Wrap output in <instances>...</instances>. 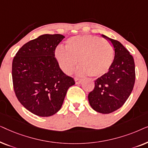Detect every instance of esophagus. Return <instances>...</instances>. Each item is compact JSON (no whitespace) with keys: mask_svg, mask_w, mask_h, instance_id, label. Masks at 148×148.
<instances>
[{"mask_svg":"<svg viewBox=\"0 0 148 148\" xmlns=\"http://www.w3.org/2000/svg\"><path fill=\"white\" fill-rule=\"evenodd\" d=\"M75 82L76 84H80L82 82V79H79V78H75Z\"/></svg>","mask_w":148,"mask_h":148,"instance_id":"esophagus-1","label":"esophagus"}]
</instances>
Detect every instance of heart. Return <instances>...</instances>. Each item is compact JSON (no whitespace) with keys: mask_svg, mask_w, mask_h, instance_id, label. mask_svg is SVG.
<instances>
[{"mask_svg":"<svg viewBox=\"0 0 148 148\" xmlns=\"http://www.w3.org/2000/svg\"><path fill=\"white\" fill-rule=\"evenodd\" d=\"M64 49L58 48L55 58L66 74L73 71L79 60V74L100 77L110 69L113 61V48L102 38L94 36H75L66 40Z\"/></svg>","mask_w":148,"mask_h":148,"instance_id":"obj_1","label":"heart"}]
</instances>
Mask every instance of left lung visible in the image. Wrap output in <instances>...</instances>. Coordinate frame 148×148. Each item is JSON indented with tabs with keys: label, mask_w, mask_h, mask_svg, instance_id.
<instances>
[{
	"label": "left lung",
	"mask_w": 148,
	"mask_h": 148,
	"mask_svg": "<svg viewBox=\"0 0 148 148\" xmlns=\"http://www.w3.org/2000/svg\"><path fill=\"white\" fill-rule=\"evenodd\" d=\"M112 44L114 58L108 72L95 81L94 90L88 94L92 108L102 114H109L120 108L131 94L135 81L133 56L117 40L102 35Z\"/></svg>",
	"instance_id": "obj_1"
}]
</instances>
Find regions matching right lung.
Listing matches in <instances>:
<instances>
[{"mask_svg":"<svg viewBox=\"0 0 148 148\" xmlns=\"http://www.w3.org/2000/svg\"><path fill=\"white\" fill-rule=\"evenodd\" d=\"M61 34H44L24 44L12 64L14 91L25 108L39 116H50L61 108L75 81L62 72L54 57Z\"/></svg>","mask_w":148,"mask_h":148,"instance_id":"add662e5","label":"right lung"}]
</instances>
